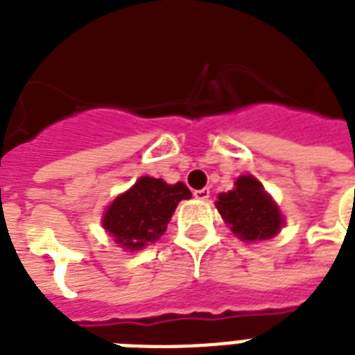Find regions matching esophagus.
I'll return each instance as SVG.
<instances>
[{"label":"esophagus","mask_w":355,"mask_h":355,"mask_svg":"<svg viewBox=\"0 0 355 355\" xmlns=\"http://www.w3.org/2000/svg\"><path fill=\"white\" fill-rule=\"evenodd\" d=\"M193 197H195V199H199V200H208V199H210V189H208V188L195 189Z\"/></svg>","instance_id":"esophagus-1"}]
</instances>
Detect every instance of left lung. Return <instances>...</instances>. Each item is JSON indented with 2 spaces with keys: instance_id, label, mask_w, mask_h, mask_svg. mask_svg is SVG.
<instances>
[{
  "instance_id": "left-lung-1",
  "label": "left lung",
  "mask_w": 355,
  "mask_h": 355,
  "mask_svg": "<svg viewBox=\"0 0 355 355\" xmlns=\"http://www.w3.org/2000/svg\"><path fill=\"white\" fill-rule=\"evenodd\" d=\"M216 206L230 230L243 241L270 239L284 225L276 202L252 175H241L236 188L217 195Z\"/></svg>"
}]
</instances>
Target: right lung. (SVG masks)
I'll return each instance as SVG.
<instances>
[{"label":"right lung","instance_id":"1","mask_svg":"<svg viewBox=\"0 0 355 355\" xmlns=\"http://www.w3.org/2000/svg\"><path fill=\"white\" fill-rule=\"evenodd\" d=\"M189 197L191 191L186 184H166L162 178L141 177L108 206L103 227L119 247L139 250L166 232L178 202Z\"/></svg>","mask_w":355,"mask_h":355}]
</instances>
